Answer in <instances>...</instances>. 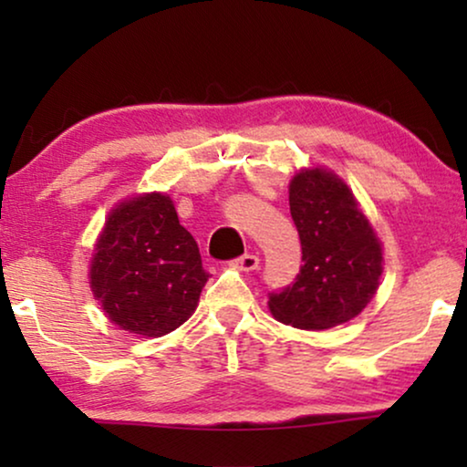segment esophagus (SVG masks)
I'll return each instance as SVG.
<instances>
[{"mask_svg":"<svg viewBox=\"0 0 467 467\" xmlns=\"http://www.w3.org/2000/svg\"><path fill=\"white\" fill-rule=\"evenodd\" d=\"M234 265L235 267H240V270H244V272H253V270H257L259 267V257L257 254H242V257H238V259H234Z\"/></svg>","mask_w":467,"mask_h":467,"instance_id":"esophagus-1","label":"esophagus"}]
</instances>
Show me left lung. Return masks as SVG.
Masks as SVG:
<instances>
[{
	"label": "left lung",
	"instance_id": "left-lung-1",
	"mask_svg": "<svg viewBox=\"0 0 467 467\" xmlns=\"http://www.w3.org/2000/svg\"><path fill=\"white\" fill-rule=\"evenodd\" d=\"M291 219L302 242L299 274L270 291V310L299 329H327L350 321L379 289L382 248L347 184L321 168L293 176Z\"/></svg>",
	"mask_w": 467,
	"mask_h": 467
}]
</instances>
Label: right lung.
Segmentation results:
<instances>
[{
  "label": "right lung",
  "mask_w": 467,
  "mask_h": 467,
  "mask_svg": "<svg viewBox=\"0 0 467 467\" xmlns=\"http://www.w3.org/2000/svg\"><path fill=\"white\" fill-rule=\"evenodd\" d=\"M206 280L197 242L168 195L133 197L108 216L91 261V289L120 329L170 334L195 310Z\"/></svg>",
  "instance_id": "obj_1"
}]
</instances>
